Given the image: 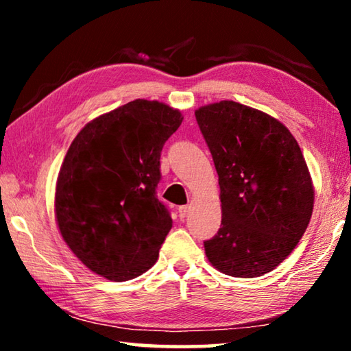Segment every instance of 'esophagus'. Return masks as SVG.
Returning a JSON list of instances; mask_svg holds the SVG:
<instances>
[{
  "instance_id": "obj_1",
  "label": "esophagus",
  "mask_w": 351,
  "mask_h": 351,
  "mask_svg": "<svg viewBox=\"0 0 351 351\" xmlns=\"http://www.w3.org/2000/svg\"><path fill=\"white\" fill-rule=\"evenodd\" d=\"M189 206H180L178 207V213H180V218H186V215L189 213Z\"/></svg>"
}]
</instances>
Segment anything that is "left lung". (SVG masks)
I'll list each match as a JSON object with an SVG mask.
<instances>
[{"label":"left lung","instance_id":"left-lung-1","mask_svg":"<svg viewBox=\"0 0 351 351\" xmlns=\"http://www.w3.org/2000/svg\"><path fill=\"white\" fill-rule=\"evenodd\" d=\"M195 117L215 164L221 228L204 241L226 276L252 278L277 268L310 224L314 187L289 130L234 100L201 106Z\"/></svg>","mask_w":351,"mask_h":351}]
</instances>
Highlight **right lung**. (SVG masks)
<instances>
[{
    "label": "right lung",
    "mask_w": 351,
    "mask_h": 351,
    "mask_svg": "<svg viewBox=\"0 0 351 351\" xmlns=\"http://www.w3.org/2000/svg\"><path fill=\"white\" fill-rule=\"evenodd\" d=\"M181 122L171 106L136 99L93 119L69 145L57 178L56 221L88 269L125 282L156 263L171 229L156 198L159 159Z\"/></svg>",
    "instance_id": "obj_1"
}]
</instances>
